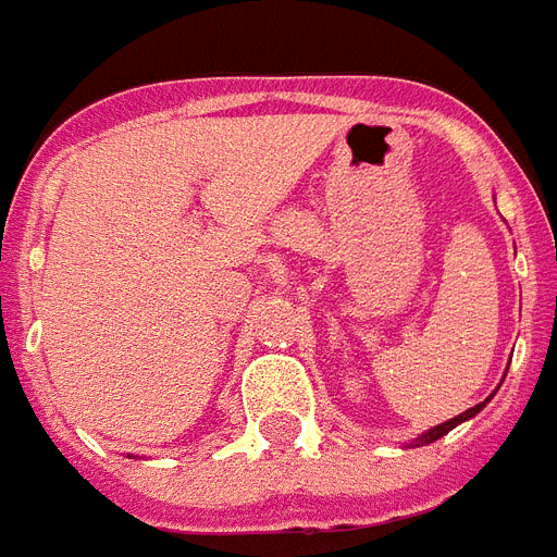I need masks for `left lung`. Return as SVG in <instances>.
Wrapping results in <instances>:
<instances>
[{"mask_svg": "<svg viewBox=\"0 0 557 557\" xmlns=\"http://www.w3.org/2000/svg\"><path fill=\"white\" fill-rule=\"evenodd\" d=\"M483 405H486V403H483ZM483 405H474V408H469V411H462L460 417H455V420H448V422H443V425H437V429H431L429 434H422V437L413 440V446H429V443L440 440V437H443V434H448V431L455 429V425H460L462 420H469V417H474V413H478L480 408H483Z\"/></svg>", "mask_w": 557, "mask_h": 557, "instance_id": "1", "label": "left lung"}]
</instances>
